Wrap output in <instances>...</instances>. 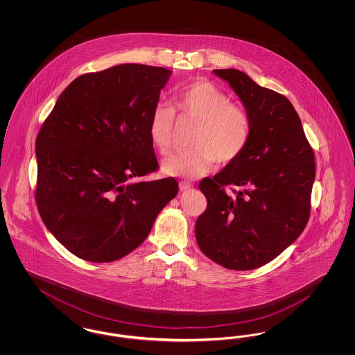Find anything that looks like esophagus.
<instances>
[{
    "label": "esophagus",
    "instance_id": "1",
    "mask_svg": "<svg viewBox=\"0 0 355 355\" xmlns=\"http://www.w3.org/2000/svg\"><path fill=\"white\" fill-rule=\"evenodd\" d=\"M190 189H193L191 184H189V182H180V190L181 191H187Z\"/></svg>",
    "mask_w": 355,
    "mask_h": 355
}]
</instances>
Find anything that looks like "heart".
Listing matches in <instances>:
<instances>
[{
  "label": "heart",
  "instance_id": "obj_1",
  "mask_svg": "<svg viewBox=\"0 0 355 355\" xmlns=\"http://www.w3.org/2000/svg\"><path fill=\"white\" fill-rule=\"evenodd\" d=\"M178 117L196 122L187 150L174 153L162 162L165 174L197 178L216 162L227 165L243 153L250 138L246 110L233 103L229 94L209 81H196L181 87L174 97ZM153 146L168 154L173 145L174 110L166 103L153 107L148 126Z\"/></svg>",
  "mask_w": 355,
  "mask_h": 355
}]
</instances>
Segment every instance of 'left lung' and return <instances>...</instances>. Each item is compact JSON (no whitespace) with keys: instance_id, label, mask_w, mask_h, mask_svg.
I'll return each mask as SVG.
<instances>
[{"instance_id":"1","label":"left lung","mask_w":355,"mask_h":355,"mask_svg":"<svg viewBox=\"0 0 355 355\" xmlns=\"http://www.w3.org/2000/svg\"><path fill=\"white\" fill-rule=\"evenodd\" d=\"M250 119L243 153L200 190L207 207L196 222L202 253L232 270H253L288 248L310 217L314 152L301 119L285 96L255 84L236 69H216ZM226 185L239 190L227 195Z\"/></svg>"}]
</instances>
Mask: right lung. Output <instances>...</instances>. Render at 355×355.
<instances>
[{
	"instance_id": "1",
	"label": "right lung",
	"mask_w": 355,
	"mask_h": 355,
	"mask_svg": "<svg viewBox=\"0 0 355 355\" xmlns=\"http://www.w3.org/2000/svg\"><path fill=\"white\" fill-rule=\"evenodd\" d=\"M171 70L123 64L76 78L60 94L35 139V202L45 226L70 253L112 262L149 236L177 196L158 169L148 133Z\"/></svg>"
}]
</instances>
